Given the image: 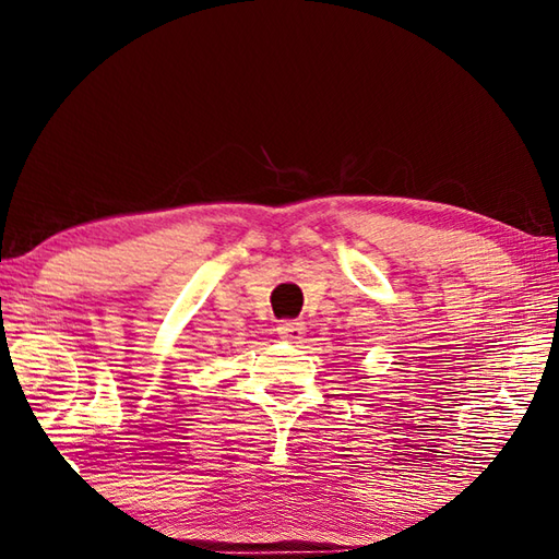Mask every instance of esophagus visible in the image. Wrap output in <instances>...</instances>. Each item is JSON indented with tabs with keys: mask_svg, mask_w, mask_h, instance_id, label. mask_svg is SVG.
<instances>
[{
	"mask_svg": "<svg viewBox=\"0 0 559 559\" xmlns=\"http://www.w3.org/2000/svg\"><path fill=\"white\" fill-rule=\"evenodd\" d=\"M276 331H278V336L283 338V341H298L302 334H305V326H302V322H281L278 326H276Z\"/></svg>",
	"mask_w": 559,
	"mask_h": 559,
	"instance_id": "34e87169",
	"label": "esophagus"
}]
</instances>
